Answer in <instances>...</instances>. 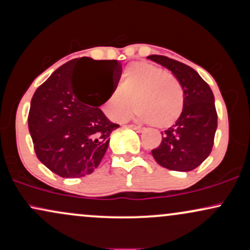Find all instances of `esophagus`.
Listing matches in <instances>:
<instances>
[{
    "instance_id": "34e87169",
    "label": "esophagus",
    "mask_w": 250,
    "mask_h": 250,
    "mask_svg": "<svg viewBox=\"0 0 250 250\" xmlns=\"http://www.w3.org/2000/svg\"><path fill=\"white\" fill-rule=\"evenodd\" d=\"M129 127H130L131 129H134V130H136L137 133H140V131L143 130L142 127H140V125H129Z\"/></svg>"
}]
</instances>
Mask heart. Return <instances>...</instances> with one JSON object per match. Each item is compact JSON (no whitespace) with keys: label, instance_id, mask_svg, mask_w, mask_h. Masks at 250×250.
<instances>
[{"label":"heart","instance_id":"heart-1","mask_svg":"<svg viewBox=\"0 0 250 250\" xmlns=\"http://www.w3.org/2000/svg\"><path fill=\"white\" fill-rule=\"evenodd\" d=\"M134 116L141 122H154L160 128L173 125L183 110V89L173 74L148 62H135L123 71L121 88H116L103 104L114 121H122L134 104Z\"/></svg>","mask_w":250,"mask_h":250}]
</instances>
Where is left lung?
I'll return each instance as SVG.
<instances>
[{
	"label": "left lung",
	"mask_w": 250,
	"mask_h": 250,
	"mask_svg": "<svg viewBox=\"0 0 250 250\" xmlns=\"http://www.w3.org/2000/svg\"><path fill=\"white\" fill-rule=\"evenodd\" d=\"M148 59L166 67L183 89V110L176 123L162 133L161 143L151 150L155 161L169 170L190 171L210 154L217 128L214 95L208 83L185 63L163 55Z\"/></svg>",
	"instance_id": "left-lung-1"
}]
</instances>
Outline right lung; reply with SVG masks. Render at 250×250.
<instances>
[{
    "label": "right lung",
    "instance_id": "right-lung-1",
    "mask_svg": "<svg viewBox=\"0 0 250 250\" xmlns=\"http://www.w3.org/2000/svg\"><path fill=\"white\" fill-rule=\"evenodd\" d=\"M82 70L92 76L85 88L78 82ZM121 73L116 60L81 57L57 68L36 89L28 127L37 159L53 173L76 179L99 167L111 131L120 127L99 107L116 89Z\"/></svg>",
    "mask_w": 250,
    "mask_h": 250
}]
</instances>
